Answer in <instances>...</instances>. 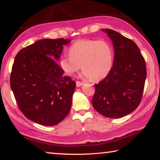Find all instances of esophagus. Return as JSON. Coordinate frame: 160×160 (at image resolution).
I'll use <instances>...</instances> for the list:
<instances>
[{
    "label": "esophagus",
    "instance_id": "1",
    "mask_svg": "<svg viewBox=\"0 0 160 160\" xmlns=\"http://www.w3.org/2000/svg\"><path fill=\"white\" fill-rule=\"evenodd\" d=\"M83 85L82 82H80V81H76V86L77 87H80L81 85Z\"/></svg>",
    "mask_w": 160,
    "mask_h": 160
}]
</instances>
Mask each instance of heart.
Instances as JSON below:
<instances>
[{"label": "heart", "mask_w": 160, "mask_h": 160, "mask_svg": "<svg viewBox=\"0 0 160 160\" xmlns=\"http://www.w3.org/2000/svg\"><path fill=\"white\" fill-rule=\"evenodd\" d=\"M68 54L59 62L68 75L78 72L82 66L84 76L99 81L104 79L112 69L113 48L105 40H77L69 47Z\"/></svg>", "instance_id": "heart-1"}]
</instances>
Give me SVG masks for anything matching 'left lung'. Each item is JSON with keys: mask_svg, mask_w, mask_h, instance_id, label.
<instances>
[{"mask_svg": "<svg viewBox=\"0 0 160 160\" xmlns=\"http://www.w3.org/2000/svg\"><path fill=\"white\" fill-rule=\"evenodd\" d=\"M114 58L109 74L97 85L92 103L100 114L118 118L129 114L142 100L147 69L145 58L131 39L109 29Z\"/></svg>", "mask_w": 160, "mask_h": 160, "instance_id": "obj_1", "label": "left lung"}]
</instances>
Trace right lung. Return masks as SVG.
I'll use <instances>...</instances> for the list:
<instances>
[{
    "label": "right lung",
    "mask_w": 160,
    "mask_h": 160,
    "mask_svg": "<svg viewBox=\"0 0 160 160\" xmlns=\"http://www.w3.org/2000/svg\"><path fill=\"white\" fill-rule=\"evenodd\" d=\"M70 42L63 38L39 40L15 56L10 88L22 113L35 123L57 125L70 112L76 84L63 75L56 61Z\"/></svg>",
    "instance_id": "add662e5"
}]
</instances>
